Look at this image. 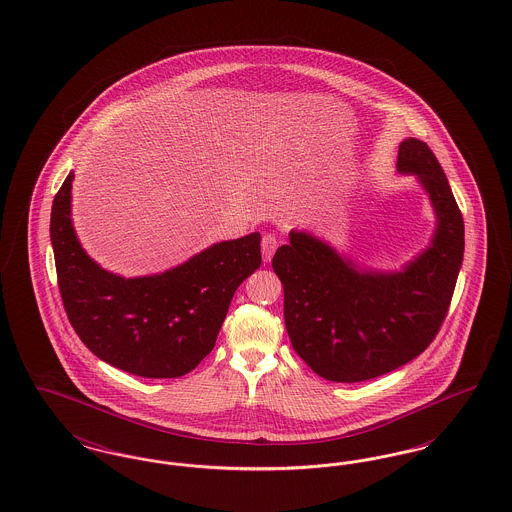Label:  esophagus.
Listing matches in <instances>:
<instances>
[{"instance_id": "34e87169", "label": "esophagus", "mask_w": 512, "mask_h": 512, "mask_svg": "<svg viewBox=\"0 0 512 512\" xmlns=\"http://www.w3.org/2000/svg\"><path fill=\"white\" fill-rule=\"evenodd\" d=\"M276 249H278V238H276L274 234H265V236H263V242H261V251H263V259H265L267 263L272 259V255H274Z\"/></svg>"}]
</instances>
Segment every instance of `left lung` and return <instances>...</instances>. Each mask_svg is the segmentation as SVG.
I'll return each mask as SVG.
<instances>
[{"mask_svg":"<svg viewBox=\"0 0 512 512\" xmlns=\"http://www.w3.org/2000/svg\"><path fill=\"white\" fill-rule=\"evenodd\" d=\"M397 171L418 176L438 217L432 245L403 272L357 270L305 232H292L272 257L293 349L332 382H365L407 365L438 336L451 305L463 265L461 209L428 144L405 140Z\"/></svg>","mask_w":512,"mask_h":512,"instance_id":"obj_1","label":"left lung"}]
</instances>
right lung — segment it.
I'll use <instances>...</instances> for the list:
<instances>
[{"label": "right lung", "mask_w": 512, "mask_h": 512, "mask_svg": "<svg viewBox=\"0 0 512 512\" xmlns=\"http://www.w3.org/2000/svg\"><path fill=\"white\" fill-rule=\"evenodd\" d=\"M71 172L51 207L49 236L67 317L101 361L144 378H180L215 347L230 301L261 267V234L211 245L163 274L122 278L80 247Z\"/></svg>", "instance_id": "obj_1"}]
</instances>
